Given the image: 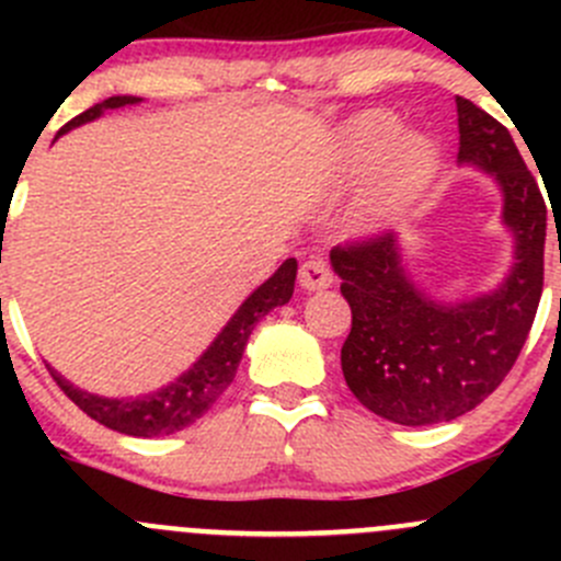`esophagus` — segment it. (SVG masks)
I'll use <instances>...</instances> for the list:
<instances>
[{"mask_svg":"<svg viewBox=\"0 0 561 561\" xmlns=\"http://www.w3.org/2000/svg\"><path fill=\"white\" fill-rule=\"evenodd\" d=\"M298 282H301L304 290H322V287L333 285V274L328 268V263L322 257H309L307 263H301L298 268Z\"/></svg>","mask_w":561,"mask_h":561,"instance_id":"34e87169","label":"esophagus"}]
</instances>
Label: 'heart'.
<instances>
[{"label":"heart","mask_w":561,"mask_h":561,"mask_svg":"<svg viewBox=\"0 0 561 561\" xmlns=\"http://www.w3.org/2000/svg\"><path fill=\"white\" fill-rule=\"evenodd\" d=\"M399 135V122L388 113H364L342 135L344 160L355 171H369L382 160V190L390 197H412L437 171V151L421 135Z\"/></svg>","instance_id":"obj_1"}]
</instances>
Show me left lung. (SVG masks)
<instances>
[{
  "label": "left lung",
  "instance_id": "8db88e82",
  "mask_svg": "<svg viewBox=\"0 0 561 561\" xmlns=\"http://www.w3.org/2000/svg\"><path fill=\"white\" fill-rule=\"evenodd\" d=\"M458 105V162L500 181L516 265L491 296L445 307L404 274L393 233L331 249L353 328L342 371L355 399L401 426L454 421L489 399L522 353L542 293L546 201L507 127L469 100Z\"/></svg>",
  "mask_w": 561,
  "mask_h": 561
}]
</instances>
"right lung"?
Segmentation results:
<instances>
[{"label":"right lung","instance_id":"add662e5","mask_svg":"<svg viewBox=\"0 0 561 561\" xmlns=\"http://www.w3.org/2000/svg\"><path fill=\"white\" fill-rule=\"evenodd\" d=\"M133 103H138V98H107L103 103L89 107V111L78 113L72 122H67L59 129V135L78 127V124L92 122L107 107ZM296 257L285 260L279 271L241 304L239 312L230 317L228 325L214 339L211 347L201 355V360L190 371H184L179 380L171 382L168 388H160L157 393L138 396V399H103V396L87 393V390L70 386L65 377L56 375L48 366L50 377L56 380V386L65 390L67 399L78 404V410H83L92 421L103 423L113 432L129 434V437H162V434L181 432V428L192 426L197 417L206 415L214 401L228 390L241 364V355H244L247 339L252 333L254 322L268 314L271 309L285 307L290 301L293 287H296Z\"/></svg>","mask_w":561,"mask_h":561}]
</instances>
